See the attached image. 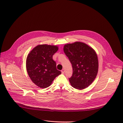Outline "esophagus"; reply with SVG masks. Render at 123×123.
Returning a JSON list of instances; mask_svg holds the SVG:
<instances>
[{"label": "esophagus", "instance_id": "1", "mask_svg": "<svg viewBox=\"0 0 123 123\" xmlns=\"http://www.w3.org/2000/svg\"><path fill=\"white\" fill-rule=\"evenodd\" d=\"M61 72H62V74L65 73V69H62V71H61Z\"/></svg>", "mask_w": 123, "mask_h": 123}]
</instances>
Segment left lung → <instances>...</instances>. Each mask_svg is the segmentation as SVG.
I'll use <instances>...</instances> for the list:
<instances>
[{
  "label": "left lung",
  "mask_w": 123,
  "mask_h": 123,
  "mask_svg": "<svg viewBox=\"0 0 123 123\" xmlns=\"http://www.w3.org/2000/svg\"><path fill=\"white\" fill-rule=\"evenodd\" d=\"M64 51L72 66V75L69 78L71 85L80 90L88 87L98 72V59L94 50L85 43L75 42L65 44Z\"/></svg>",
  "instance_id": "8db88e82"
}]
</instances>
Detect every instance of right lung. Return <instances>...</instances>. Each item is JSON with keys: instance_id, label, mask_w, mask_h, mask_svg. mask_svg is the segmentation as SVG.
Wrapping results in <instances>:
<instances>
[{"instance_id": "right-lung-1", "label": "right lung", "mask_w": 123, "mask_h": 123, "mask_svg": "<svg viewBox=\"0 0 123 123\" xmlns=\"http://www.w3.org/2000/svg\"><path fill=\"white\" fill-rule=\"evenodd\" d=\"M58 49L55 46L41 44L35 47L28 55L26 67L28 75L40 88L49 87L55 78L61 74L52 59Z\"/></svg>"}]
</instances>
